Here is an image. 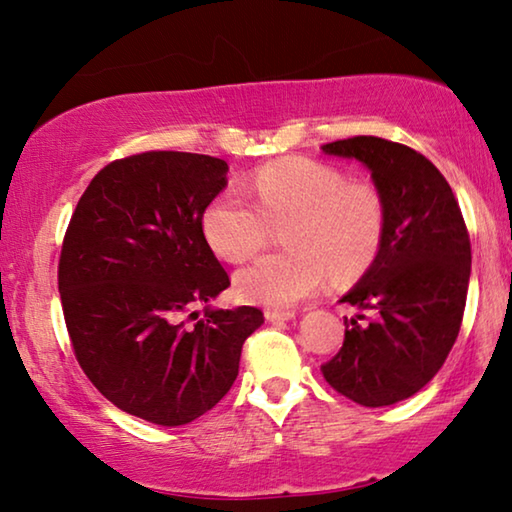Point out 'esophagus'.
<instances>
[{
  "label": "esophagus",
  "mask_w": 512,
  "mask_h": 512,
  "mask_svg": "<svg viewBox=\"0 0 512 512\" xmlns=\"http://www.w3.org/2000/svg\"><path fill=\"white\" fill-rule=\"evenodd\" d=\"M264 316L268 323H284V320L296 318V311H280V309H266Z\"/></svg>",
  "instance_id": "34e87169"
}]
</instances>
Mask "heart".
<instances>
[{"label":"heart","mask_w":512,"mask_h":512,"mask_svg":"<svg viewBox=\"0 0 512 512\" xmlns=\"http://www.w3.org/2000/svg\"><path fill=\"white\" fill-rule=\"evenodd\" d=\"M248 194L225 189L205 207L207 244L228 262L266 246L271 225H287L289 253L264 255L239 268L235 291L250 305L291 309L314 296L329 275L361 273L381 246L386 201L366 180H350L332 164L284 158L259 169Z\"/></svg>","instance_id":"1"}]
</instances>
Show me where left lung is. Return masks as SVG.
Returning <instances> with one entry per match:
<instances>
[{
    "label": "left lung",
    "mask_w": 512,
    "mask_h": 512,
    "mask_svg": "<svg viewBox=\"0 0 512 512\" xmlns=\"http://www.w3.org/2000/svg\"><path fill=\"white\" fill-rule=\"evenodd\" d=\"M320 149L361 162L386 201L377 255L341 298L372 309L375 320L345 318L343 348L320 370L348 400L391 406L427 386L452 350L470 284V237L452 187L422 153L372 135Z\"/></svg>",
    "instance_id": "1"
}]
</instances>
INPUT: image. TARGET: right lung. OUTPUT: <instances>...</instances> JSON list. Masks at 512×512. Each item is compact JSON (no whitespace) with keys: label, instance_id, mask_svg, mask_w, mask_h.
<instances>
[{"label":"right lung","instance_id":"obj_1","mask_svg":"<svg viewBox=\"0 0 512 512\" xmlns=\"http://www.w3.org/2000/svg\"><path fill=\"white\" fill-rule=\"evenodd\" d=\"M228 164L178 151L110 162L69 221L58 291L81 368L117 409L180 427L219 404L239 375L255 307L214 309L230 277L203 235ZM203 301L194 326L179 320ZM196 314V311H194Z\"/></svg>","mask_w":512,"mask_h":512}]
</instances>
